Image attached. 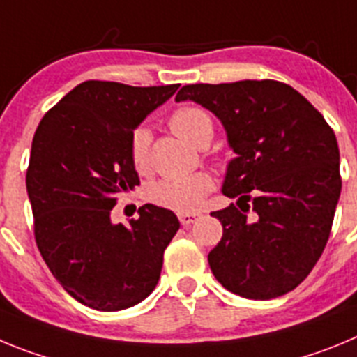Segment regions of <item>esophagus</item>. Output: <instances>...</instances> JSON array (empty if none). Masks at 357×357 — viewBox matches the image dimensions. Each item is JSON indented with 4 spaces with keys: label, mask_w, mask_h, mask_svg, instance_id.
Here are the masks:
<instances>
[{
    "label": "esophagus",
    "mask_w": 357,
    "mask_h": 357,
    "mask_svg": "<svg viewBox=\"0 0 357 357\" xmlns=\"http://www.w3.org/2000/svg\"><path fill=\"white\" fill-rule=\"evenodd\" d=\"M198 218H200V214H198V213H178V220H181V223L184 227L195 223Z\"/></svg>",
    "instance_id": "1"
}]
</instances>
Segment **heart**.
I'll list each match as a JSON object with an SVG mask.
<instances>
[{
	"instance_id": "b5f03b06",
	"label": "heart",
	"mask_w": 357,
	"mask_h": 357,
	"mask_svg": "<svg viewBox=\"0 0 357 357\" xmlns=\"http://www.w3.org/2000/svg\"><path fill=\"white\" fill-rule=\"evenodd\" d=\"M169 128L185 143L206 148L213 141L214 127L209 114L198 107L185 105L176 109L169 118ZM130 162L137 173L150 169V130L137 127L130 134ZM213 189V178L207 173H193L188 176H169L150 185L148 197L153 204L178 213H193Z\"/></svg>"
}]
</instances>
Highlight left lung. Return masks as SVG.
<instances>
[{"mask_svg": "<svg viewBox=\"0 0 357 357\" xmlns=\"http://www.w3.org/2000/svg\"><path fill=\"white\" fill-rule=\"evenodd\" d=\"M175 100L216 114L238 153L222 189L238 206L211 213L223 227L207 257L214 277L245 298L286 295L313 270L331 234L342 191L333 128L277 80L184 85Z\"/></svg>", "mask_w": 357, "mask_h": 357, "instance_id": "1", "label": "left lung"}]
</instances>
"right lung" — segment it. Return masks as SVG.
I'll return each instance as SVG.
<instances>
[{"mask_svg": "<svg viewBox=\"0 0 357 357\" xmlns=\"http://www.w3.org/2000/svg\"><path fill=\"white\" fill-rule=\"evenodd\" d=\"M178 87L87 80L44 114L33 135L26 191L37 248L87 307H132L159 282L164 250L181 227L175 214L144 204L139 218L114 225L110 211L139 185L130 134Z\"/></svg>", "mask_w": 357, "mask_h": 357, "instance_id": "right-lung-1", "label": "right lung"}]
</instances>
